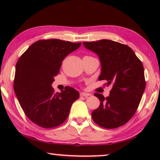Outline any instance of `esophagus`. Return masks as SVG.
I'll return each instance as SVG.
<instances>
[{"label":"esophagus","mask_w":160,"mask_h":160,"mask_svg":"<svg viewBox=\"0 0 160 160\" xmlns=\"http://www.w3.org/2000/svg\"><path fill=\"white\" fill-rule=\"evenodd\" d=\"M80 95H81V97L87 98V97H89V96H90V95H91V94H89V93H86V92H82V93L80 94Z\"/></svg>","instance_id":"34e87169"}]
</instances>
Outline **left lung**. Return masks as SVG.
I'll use <instances>...</instances> for the list:
<instances>
[{"mask_svg": "<svg viewBox=\"0 0 160 160\" xmlns=\"http://www.w3.org/2000/svg\"><path fill=\"white\" fill-rule=\"evenodd\" d=\"M99 57L101 73L99 80H106L112 88L108 97L95 93L100 104L92 112L93 121L102 128L113 129L126 124L135 114L145 90L144 69L141 61L128 46L102 40L83 42Z\"/></svg>", "mask_w": 160, "mask_h": 160, "instance_id": "left-lung-1", "label": "left lung"}]
</instances>
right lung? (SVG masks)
<instances>
[{
	"mask_svg": "<svg viewBox=\"0 0 160 160\" xmlns=\"http://www.w3.org/2000/svg\"><path fill=\"white\" fill-rule=\"evenodd\" d=\"M81 44L59 39L40 40L17 61L14 92L27 117L39 127L53 128L62 124L72 103L79 98V92L70 87L54 93L52 84L62 60Z\"/></svg>",
	"mask_w": 160,
	"mask_h": 160,
	"instance_id": "right-lung-1",
	"label": "right lung"
}]
</instances>
